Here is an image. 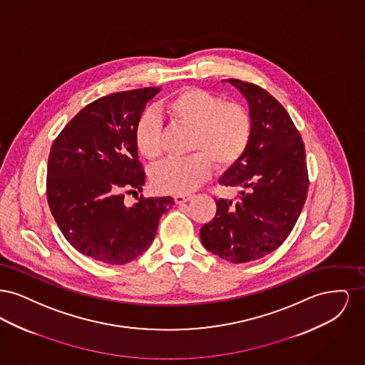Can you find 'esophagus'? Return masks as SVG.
Instances as JSON below:
<instances>
[{"mask_svg": "<svg viewBox=\"0 0 365 365\" xmlns=\"http://www.w3.org/2000/svg\"><path fill=\"white\" fill-rule=\"evenodd\" d=\"M191 197H192V195H190V194H176L174 197L175 202H176V204L187 202L189 200H191Z\"/></svg>", "mask_w": 365, "mask_h": 365, "instance_id": "obj_1", "label": "esophagus"}]
</instances>
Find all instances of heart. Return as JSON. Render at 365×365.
Masks as SVG:
<instances>
[{
  "label": "heart",
  "instance_id": "heart-1",
  "mask_svg": "<svg viewBox=\"0 0 365 365\" xmlns=\"http://www.w3.org/2000/svg\"><path fill=\"white\" fill-rule=\"evenodd\" d=\"M163 110L174 124L190 128L187 152L190 156L168 160L152 174L157 191L183 194L202 185L212 173L232 167L245 155L252 134L253 119L249 109L237 101L205 88L186 87L174 93L163 104ZM161 122L155 113L143 112L134 127V143L139 155L149 161L161 156Z\"/></svg>",
  "mask_w": 365,
  "mask_h": 365
}]
</instances>
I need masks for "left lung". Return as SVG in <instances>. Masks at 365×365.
<instances>
[{"label": "left lung", "mask_w": 365, "mask_h": 365, "mask_svg": "<svg viewBox=\"0 0 365 365\" xmlns=\"http://www.w3.org/2000/svg\"><path fill=\"white\" fill-rule=\"evenodd\" d=\"M249 103L250 143L219 180L237 187L235 201L216 200L215 217L201 227L202 245L223 260H257L286 241L304 208L309 178L305 146L287 110L267 90L228 79Z\"/></svg>", "instance_id": "left-lung-1"}]
</instances>
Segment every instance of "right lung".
<instances>
[{
	"instance_id": "add662e5",
	"label": "right lung",
	"mask_w": 365,
	"mask_h": 365,
	"mask_svg": "<svg viewBox=\"0 0 365 365\" xmlns=\"http://www.w3.org/2000/svg\"><path fill=\"white\" fill-rule=\"evenodd\" d=\"M160 87L119 91L86 105L54 139L48 158L46 195L64 238L105 264H125L155 240L173 197L124 205L125 192L142 190L145 171L134 127Z\"/></svg>"
}]
</instances>
